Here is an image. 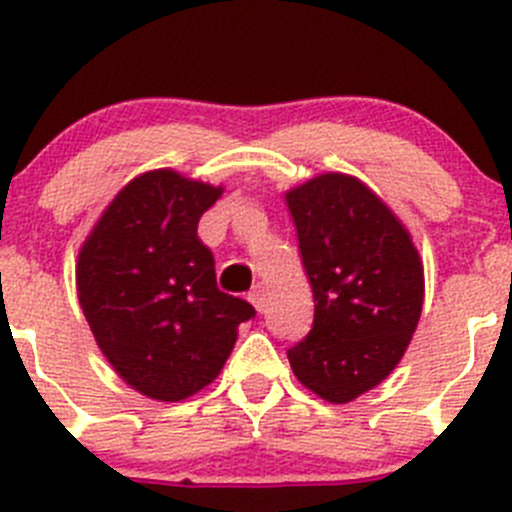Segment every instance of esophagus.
I'll use <instances>...</instances> for the list:
<instances>
[{"label":"esophagus","mask_w":512,"mask_h":512,"mask_svg":"<svg viewBox=\"0 0 512 512\" xmlns=\"http://www.w3.org/2000/svg\"><path fill=\"white\" fill-rule=\"evenodd\" d=\"M248 301H251L253 306L259 311L266 309V286L264 284H256L251 289V294H248Z\"/></svg>","instance_id":"34e87169"}]
</instances>
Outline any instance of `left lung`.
Listing matches in <instances>:
<instances>
[{
  "mask_svg": "<svg viewBox=\"0 0 512 512\" xmlns=\"http://www.w3.org/2000/svg\"><path fill=\"white\" fill-rule=\"evenodd\" d=\"M314 324L289 347L301 384L344 405L382 382L405 354L425 299L410 233L352 175L326 173L286 193Z\"/></svg>",
  "mask_w": 512,
  "mask_h": 512,
  "instance_id": "obj_1",
  "label": "left lung"
}]
</instances>
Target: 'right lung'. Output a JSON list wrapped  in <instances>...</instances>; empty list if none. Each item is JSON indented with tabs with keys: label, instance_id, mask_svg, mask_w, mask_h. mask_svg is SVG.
<instances>
[{
	"label": "right lung",
	"instance_id": "1",
	"mask_svg": "<svg viewBox=\"0 0 512 512\" xmlns=\"http://www.w3.org/2000/svg\"><path fill=\"white\" fill-rule=\"evenodd\" d=\"M221 188L153 170L107 206L77 261V294L97 347L115 372L163 402L218 377L248 301L216 286V261L198 221Z\"/></svg>",
	"mask_w": 512,
	"mask_h": 512
}]
</instances>
